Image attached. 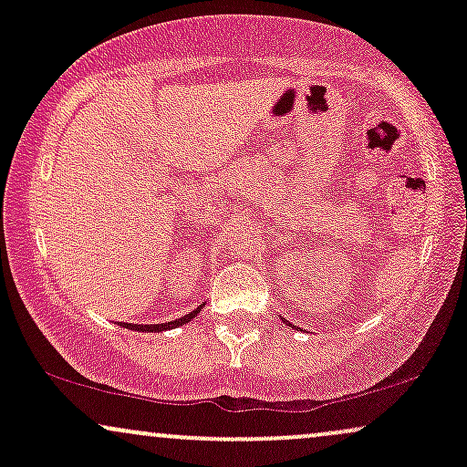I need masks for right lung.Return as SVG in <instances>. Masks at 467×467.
Returning a JSON list of instances; mask_svg holds the SVG:
<instances>
[{"instance_id":"add662e5","label":"right lung","mask_w":467,"mask_h":467,"mask_svg":"<svg viewBox=\"0 0 467 467\" xmlns=\"http://www.w3.org/2000/svg\"><path fill=\"white\" fill-rule=\"evenodd\" d=\"M202 307H203V305H200V307H197V309H192L191 314L182 316V318L171 320V323H160V325H133V323H122L120 327H125V329H133V331H144V334H160V331L175 329V327L186 325V323H189V320H192V318H195L197 314L202 312Z\"/></svg>"}]
</instances>
